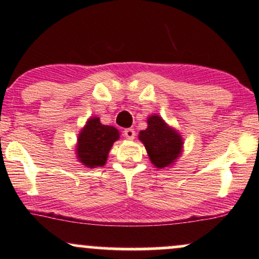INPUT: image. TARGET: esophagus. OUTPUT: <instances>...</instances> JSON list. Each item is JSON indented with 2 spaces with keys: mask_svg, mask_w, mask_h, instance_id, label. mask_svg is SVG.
Returning <instances> with one entry per match:
<instances>
[{
  "mask_svg": "<svg viewBox=\"0 0 259 259\" xmlns=\"http://www.w3.org/2000/svg\"><path fill=\"white\" fill-rule=\"evenodd\" d=\"M123 137L128 140H133L136 137V131L133 128H126L123 131Z\"/></svg>",
  "mask_w": 259,
  "mask_h": 259,
  "instance_id": "34e87169",
  "label": "esophagus"
}]
</instances>
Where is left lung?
I'll return each mask as SVG.
<instances>
[{"mask_svg":"<svg viewBox=\"0 0 259 259\" xmlns=\"http://www.w3.org/2000/svg\"><path fill=\"white\" fill-rule=\"evenodd\" d=\"M139 139L145 145L149 157L157 168L168 167L180 155L183 140L175 130L168 127L157 115L148 119V128L140 131Z\"/></svg>","mask_w":259,"mask_h":259,"instance_id":"1","label":"left lung"}]
</instances>
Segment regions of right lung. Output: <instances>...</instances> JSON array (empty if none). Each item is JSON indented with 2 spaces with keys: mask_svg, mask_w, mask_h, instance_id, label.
I'll list each match as a JSON object with an SVG mask.
<instances>
[{
  "mask_svg": "<svg viewBox=\"0 0 259 259\" xmlns=\"http://www.w3.org/2000/svg\"><path fill=\"white\" fill-rule=\"evenodd\" d=\"M119 139V131L113 126L102 124L100 117L88 121L78 137V158L90 168L105 164L108 154L115 140Z\"/></svg>",
  "mask_w": 259,
  "mask_h": 259,
  "instance_id": "add662e5",
  "label": "right lung"
}]
</instances>
